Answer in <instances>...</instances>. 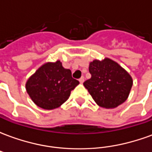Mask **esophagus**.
<instances>
[{"label": "esophagus", "instance_id": "esophagus-1", "mask_svg": "<svg viewBox=\"0 0 152 152\" xmlns=\"http://www.w3.org/2000/svg\"><path fill=\"white\" fill-rule=\"evenodd\" d=\"M79 81L80 83H81V84H82V83L85 81V77H84V76H81V77L79 79Z\"/></svg>", "mask_w": 152, "mask_h": 152}]
</instances>
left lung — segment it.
<instances>
[{
    "mask_svg": "<svg viewBox=\"0 0 152 152\" xmlns=\"http://www.w3.org/2000/svg\"><path fill=\"white\" fill-rule=\"evenodd\" d=\"M91 78L83 83L96 103L115 108L127 99L133 86L130 75L114 61L105 58L89 63Z\"/></svg>",
    "mask_w": 152,
    "mask_h": 152,
    "instance_id": "obj_1",
    "label": "left lung"
}]
</instances>
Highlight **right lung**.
I'll return each mask as SVG.
<instances>
[{
	"instance_id": "right-lung-1",
	"label": "right lung",
	"mask_w": 152,
	"mask_h": 152,
	"mask_svg": "<svg viewBox=\"0 0 152 152\" xmlns=\"http://www.w3.org/2000/svg\"><path fill=\"white\" fill-rule=\"evenodd\" d=\"M79 85L65 69L60 61L47 63L28 79L27 92L31 100L41 108L52 110L58 107L69 99L71 91Z\"/></svg>"
}]
</instances>
